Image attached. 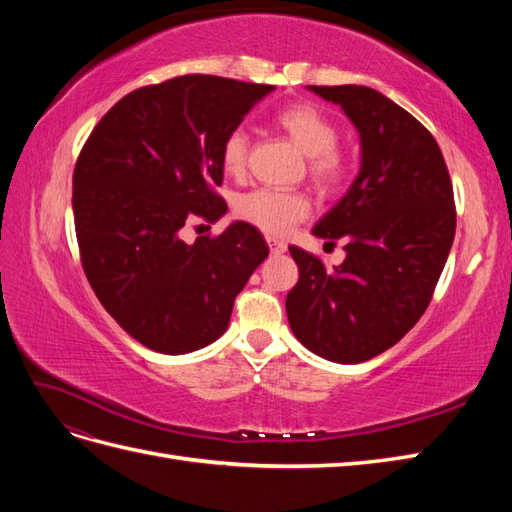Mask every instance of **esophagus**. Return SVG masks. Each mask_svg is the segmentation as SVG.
<instances>
[{"label":"esophagus","mask_w":512,"mask_h":512,"mask_svg":"<svg viewBox=\"0 0 512 512\" xmlns=\"http://www.w3.org/2000/svg\"><path fill=\"white\" fill-rule=\"evenodd\" d=\"M267 245H269L271 254H284L286 252V243L280 241V239H275V237H267Z\"/></svg>","instance_id":"obj_1"}]
</instances>
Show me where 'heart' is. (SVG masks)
<instances>
[{"label": "heart", "instance_id": "obj_1", "mask_svg": "<svg viewBox=\"0 0 512 512\" xmlns=\"http://www.w3.org/2000/svg\"><path fill=\"white\" fill-rule=\"evenodd\" d=\"M280 126L290 141L309 158V177L318 190L329 192L344 179V162L335 151L337 128L318 108L309 104H292L277 113ZM250 136L243 128L230 130L220 149L222 168L228 175H241L247 166ZM239 218L260 228L267 235H284L292 224L307 218L309 200L301 192H284L258 188L237 198Z\"/></svg>", "mask_w": 512, "mask_h": 512}]
</instances>
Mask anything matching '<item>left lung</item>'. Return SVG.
<instances>
[{
  "instance_id": "8db88e82",
  "label": "left lung",
  "mask_w": 512,
  "mask_h": 512,
  "mask_svg": "<svg viewBox=\"0 0 512 512\" xmlns=\"http://www.w3.org/2000/svg\"><path fill=\"white\" fill-rule=\"evenodd\" d=\"M359 132L361 168L312 228L344 239L342 265L324 269L290 245L299 282L286 297L290 329L322 359L354 365L395 346L425 314L455 239V200L442 151L421 121L363 85L316 87Z\"/></svg>"
}]
</instances>
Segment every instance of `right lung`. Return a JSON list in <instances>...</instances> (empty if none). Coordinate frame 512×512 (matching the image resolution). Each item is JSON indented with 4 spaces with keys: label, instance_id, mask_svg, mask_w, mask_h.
<instances>
[{
    "label": "right lung",
    "instance_id": "add662e5",
    "mask_svg": "<svg viewBox=\"0 0 512 512\" xmlns=\"http://www.w3.org/2000/svg\"><path fill=\"white\" fill-rule=\"evenodd\" d=\"M273 89L177 76L121 98L87 138L72 179L83 269L106 312L149 350L188 354L222 337L269 256L247 222L194 243L181 228L228 211L211 190L224 179L222 143Z\"/></svg>",
    "mask_w": 512,
    "mask_h": 512
}]
</instances>
